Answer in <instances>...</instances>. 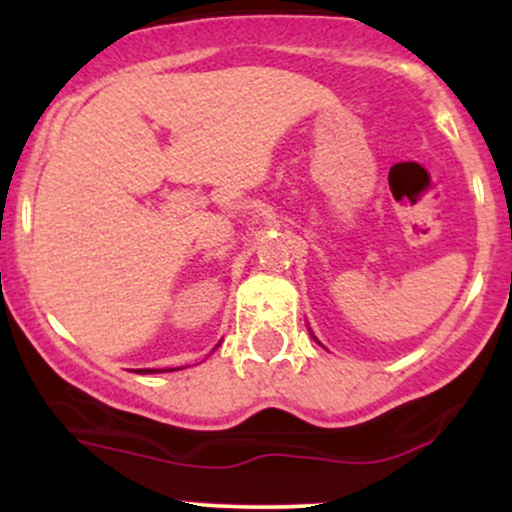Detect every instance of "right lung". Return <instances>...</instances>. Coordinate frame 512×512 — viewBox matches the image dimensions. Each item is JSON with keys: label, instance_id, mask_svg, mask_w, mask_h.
I'll list each match as a JSON object with an SVG mask.
<instances>
[{"label": "right lung", "instance_id": "obj_1", "mask_svg": "<svg viewBox=\"0 0 512 512\" xmlns=\"http://www.w3.org/2000/svg\"><path fill=\"white\" fill-rule=\"evenodd\" d=\"M173 370V368H170ZM137 373H156V370H151V368H142V370H137Z\"/></svg>", "mask_w": 512, "mask_h": 512}]
</instances>
